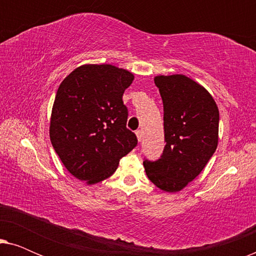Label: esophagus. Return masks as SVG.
I'll use <instances>...</instances> for the list:
<instances>
[{
    "mask_svg": "<svg viewBox=\"0 0 256 256\" xmlns=\"http://www.w3.org/2000/svg\"><path fill=\"white\" fill-rule=\"evenodd\" d=\"M136 138H138V141L141 142L143 138V132L142 130H138L136 132Z\"/></svg>",
    "mask_w": 256,
    "mask_h": 256,
    "instance_id": "34e87169",
    "label": "esophagus"
}]
</instances>
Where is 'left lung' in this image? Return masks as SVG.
Here are the masks:
<instances>
[{"label": "left lung", "mask_w": 256, "mask_h": 256, "mask_svg": "<svg viewBox=\"0 0 256 256\" xmlns=\"http://www.w3.org/2000/svg\"><path fill=\"white\" fill-rule=\"evenodd\" d=\"M164 107V140L160 160H144L146 176L166 192H178L194 180L214 154L219 110L208 90L183 74L156 76Z\"/></svg>", "instance_id": "8db88e82"}]
</instances>
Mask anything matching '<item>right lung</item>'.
I'll return each instance as SVG.
<instances>
[{"instance_id": "obj_1", "label": "right lung", "mask_w": 256, "mask_h": 256, "mask_svg": "<svg viewBox=\"0 0 256 256\" xmlns=\"http://www.w3.org/2000/svg\"><path fill=\"white\" fill-rule=\"evenodd\" d=\"M134 74L110 64H85L62 80L50 118V140L66 169L87 185L110 177L138 144L122 101Z\"/></svg>"}]
</instances>
